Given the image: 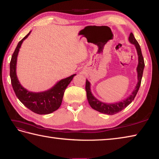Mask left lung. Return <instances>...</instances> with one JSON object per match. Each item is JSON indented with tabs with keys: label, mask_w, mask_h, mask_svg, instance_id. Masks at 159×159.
Returning a JSON list of instances; mask_svg holds the SVG:
<instances>
[{
	"label": "left lung",
	"mask_w": 159,
	"mask_h": 159,
	"mask_svg": "<svg viewBox=\"0 0 159 159\" xmlns=\"http://www.w3.org/2000/svg\"><path fill=\"white\" fill-rule=\"evenodd\" d=\"M129 40L130 43L135 45L136 50H137L138 56H139V65L137 67V72H138L137 85H136V88L134 90L132 94L129 96V97L125 99V100H124L122 102H119L114 104H106V103H104V102H102L101 101H98L97 99L94 98V96L92 95L91 91H90V83L88 80H86L85 89L87 92V98H88L89 104L90 105V106L94 109V110L99 111V112L106 114L108 115H114L115 114L120 112V111L124 110L127 105H129L130 103H131L132 101H134V99L135 96L139 91L140 85H141V83L143 73V70L145 67L144 58L143 57L141 49V48H140L139 43L134 38V34L132 33H130L129 34Z\"/></svg>",
	"instance_id": "8db88e82"
}]
</instances>
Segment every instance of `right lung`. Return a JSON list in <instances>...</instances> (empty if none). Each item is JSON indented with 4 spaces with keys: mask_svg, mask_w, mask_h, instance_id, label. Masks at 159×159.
I'll return each mask as SVG.
<instances>
[{
    "mask_svg": "<svg viewBox=\"0 0 159 159\" xmlns=\"http://www.w3.org/2000/svg\"><path fill=\"white\" fill-rule=\"evenodd\" d=\"M30 34V32L28 33L18 43L16 48L11 56L10 71H9L11 85L16 96H17L22 103L29 110L38 114H50L53 111L57 110L60 107L65 90L76 74H73L70 77L60 80L52 89L43 92H30L23 88L17 79L16 74V66L18 53L22 43L25 39L27 38Z\"/></svg>",
    "mask_w": 159,
    "mask_h": 159,
    "instance_id": "obj_1",
    "label": "right lung"
}]
</instances>
